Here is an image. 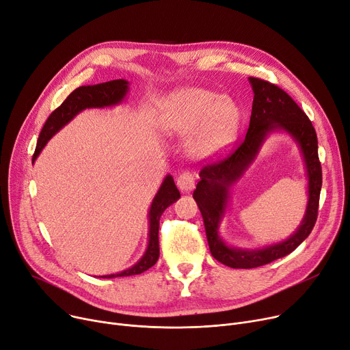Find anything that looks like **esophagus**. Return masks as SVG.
Here are the masks:
<instances>
[{"label": "esophagus", "mask_w": 350, "mask_h": 350, "mask_svg": "<svg viewBox=\"0 0 350 350\" xmlns=\"http://www.w3.org/2000/svg\"><path fill=\"white\" fill-rule=\"evenodd\" d=\"M176 185L182 192H185V193L191 192L195 188V175L188 171L179 174L176 178Z\"/></svg>", "instance_id": "34e87169"}]
</instances>
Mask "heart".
Returning <instances> with one entry per match:
<instances>
[{
	"label": "heart",
	"instance_id": "1",
	"mask_svg": "<svg viewBox=\"0 0 350 350\" xmlns=\"http://www.w3.org/2000/svg\"><path fill=\"white\" fill-rule=\"evenodd\" d=\"M157 124L167 134H191L188 151L200 161L228 154L237 139L239 107L221 94L183 88L170 93L157 113Z\"/></svg>",
	"mask_w": 350,
	"mask_h": 350
}]
</instances>
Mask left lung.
<instances>
[{
	"label": "left lung",
	"mask_w": 350,
	"mask_h": 350,
	"mask_svg": "<svg viewBox=\"0 0 350 350\" xmlns=\"http://www.w3.org/2000/svg\"><path fill=\"white\" fill-rule=\"evenodd\" d=\"M249 81L254 98L250 126L244 141L228 158L204 167L193 191L211 253L217 261L232 269H256L294 252L314 229L322 187L318 138L310 118L282 89L257 77H249ZM275 132L290 135L303 155L308 180V202L304 217L296 232L281 242L254 250L234 248L219 236V224L231 200V187L255 160L265 139Z\"/></svg>",
	"instance_id": "left-lung-1"
}]
</instances>
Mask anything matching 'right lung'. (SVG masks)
<instances>
[{"label":"right lung","instance_id":"obj_1","mask_svg":"<svg viewBox=\"0 0 350 350\" xmlns=\"http://www.w3.org/2000/svg\"><path fill=\"white\" fill-rule=\"evenodd\" d=\"M130 90L129 80L118 79L110 80L106 83L98 85H89V86H80L73 90L66 100L48 117L45 126L39 134L36 150L32 158V162L36 161L39 154L42 152L48 141L57 134L62 129L83 110L88 109H107L116 107L124 101L127 93ZM180 198V193L174 182L171 175L163 178L158 192L155 193L151 206L148 211V243L147 249L141 256V258L129 269L122 270L120 273L100 275V278H116V277H129L141 274L147 271L148 269L157 262L159 257V240H158V230H159V217L168 206Z\"/></svg>","mask_w":350,"mask_h":350}]
</instances>
